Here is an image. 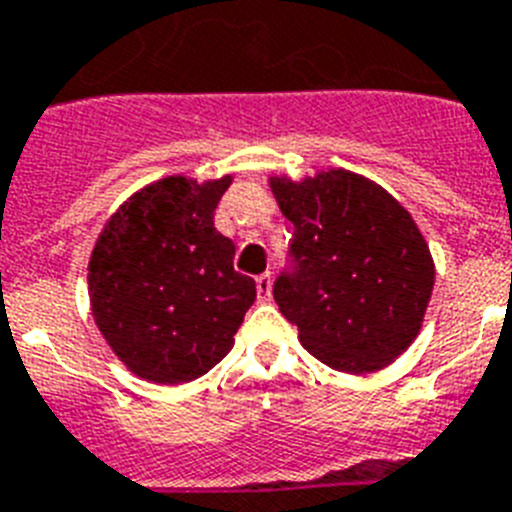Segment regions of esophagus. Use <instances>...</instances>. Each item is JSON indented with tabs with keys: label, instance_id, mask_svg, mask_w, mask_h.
Listing matches in <instances>:
<instances>
[{
	"label": "esophagus",
	"instance_id": "34e87169",
	"mask_svg": "<svg viewBox=\"0 0 512 512\" xmlns=\"http://www.w3.org/2000/svg\"><path fill=\"white\" fill-rule=\"evenodd\" d=\"M256 293H259V301H269L272 298V274L266 272L261 277H256Z\"/></svg>",
	"mask_w": 512,
	"mask_h": 512
}]
</instances>
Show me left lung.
<instances>
[{"mask_svg":"<svg viewBox=\"0 0 512 512\" xmlns=\"http://www.w3.org/2000/svg\"><path fill=\"white\" fill-rule=\"evenodd\" d=\"M293 222V272L274 301L329 369L371 374L411 348L434 287V259L411 211L369 177L322 170L269 177Z\"/></svg>","mask_w":512,"mask_h":512,"instance_id":"8db88e82","label":"left lung"}]
</instances>
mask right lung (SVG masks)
<instances>
[{"instance_id": "right-lung-1", "label": "right lung", "mask_w": 512, "mask_h": 512, "mask_svg": "<svg viewBox=\"0 0 512 512\" xmlns=\"http://www.w3.org/2000/svg\"><path fill=\"white\" fill-rule=\"evenodd\" d=\"M232 175H170L135 190L107 219L88 259L91 314L135 377L183 384L235 345L256 282L232 269L235 246L214 227Z\"/></svg>"}]
</instances>
